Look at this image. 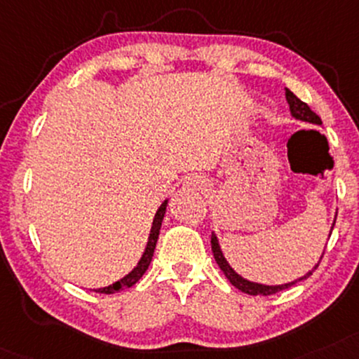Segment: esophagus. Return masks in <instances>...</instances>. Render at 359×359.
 I'll list each match as a JSON object with an SVG mask.
<instances>
[{
	"label": "esophagus",
	"mask_w": 359,
	"mask_h": 359,
	"mask_svg": "<svg viewBox=\"0 0 359 359\" xmlns=\"http://www.w3.org/2000/svg\"><path fill=\"white\" fill-rule=\"evenodd\" d=\"M184 187L187 189V191H194V192H196V191H205L207 180L201 175H189L187 179H185Z\"/></svg>",
	"instance_id": "1"
}]
</instances>
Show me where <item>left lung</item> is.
I'll return each instance as SVG.
<instances>
[{"instance_id": "left-lung-1", "label": "left lung", "mask_w": 359, "mask_h": 359, "mask_svg": "<svg viewBox=\"0 0 359 359\" xmlns=\"http://www.w3.org/2000/svg\"><path fill=\"white\" fill-rule=\"evenodd\" d=\"M286 100L289 103V110H291V115L294 116L297 120H303V122H308V123H314V125H323L321 118L314 114L313 110L309 109L308 103L301 102L299 98L296 97L294 93L291 92V90L286 88ZM336 222V221H334ZM334 222H332V227H334ZM210 244H212V252H214V259L215 262H217L219 267H221V271L224 274H226V278L231 280L232 286H236L239 291L245 292V294H250V296H269V294H276V292L283 291V289H287L291 286H294L296 283H299V280H303L306 278H309L311 274H313V271L316 269L318 264L314 266L313 271H309L308 274H304L303 278L296 279V280H291V283H286V284H279V286H266V284H259V283H252V280H248L244 279L243 276H239L236 273L234 269H232L231 266H229V262L226 261V257H224L222 250H221V245H219V241L215 234L212 232V237H210ZM323 259V256H321Z\"/></svg>"}]
</instances>
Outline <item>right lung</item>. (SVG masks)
Wrapping results in <instances>:
<instances>
[{
	"label": "right lung",
	"instance_id": "add662e5",
	"mask_svg": "<svg viewBox=\"0 0 359 359\" xmlns=\"http://www.w3.org/2000/svg\"><path fill=\"white\" fill-rule=\"evenodd\" d=\"M167 204H168V201H163L162 205L158 207L157 212H155V217H154V222H152V229H150L149 243H147V248L144 250V254H142V257H140V261H138V264L133 267V269L127 276H125V278H122L120 280H116V283L110 284V286H107V287L95 289V291L102 292V294H114V292L122 291V289L132 287L133 284H135L137 280L145 274V271L149 269V266H150V261H152L155 245H157L158 234H161V227H162L163 215H165Z\"/></svg>",
	"mask_w": 359,
	"mask_h": 359
}]
</instances>
